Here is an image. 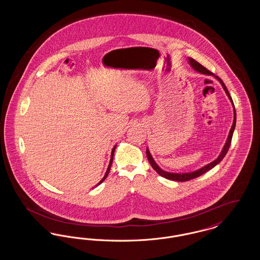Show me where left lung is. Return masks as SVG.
Instances as JSON below:
<instances>
[{"label": "left lung", "instance_id": "left-lung-1", "mask_svg": "<svg viewBox=\"0 0 260 260\" xmlns=\"http://www.w3.org/2000/svg\"><path fill=\"white\" fill-rule=\"evenodd\" d=\"M188 62H189V64L192 66V68H193L195 71H197L198 73L208 75V76H213L217 81H219V83H220V84H221V86H222L223 89L225 90V92H226L227 96L229 98L230 101H231V103H232V105H233V109H234V120H233V124H232V126H231L230 132H229L228 137H227V140H226V142H225V144H224V146H223L222 151H221V153L219 154V156H218L214 161H212L211 162H210V164L206 165L205 167H203V168L199 169V170L195 171V172L183 173H169V172H166V171L161 170V168L156 164V161H155V160L153 159V157L151 156V154H150V152H149V149H146L147 159H148L150 165L152 166V168L157 172V173H159L161 176H162V177H165V178H167V179H170V180H174V181H187V180H190V179L196 178V177H198L200 175H202V174L207 173L208 171H210V170H211L212 168H214L217 164H219L220 161H222L223 158L225 157V155H226V154H227V152H228V149L230 147L231 140H232V136H233V133H234V129H235L236 126L235 106H234L233 100L231 99V96H230V94H229V92H228L227 88L225 87V85H224L222 80H221L220 78H218L217 76H214V75L212 74L210 71H209L207 68H205L203 65H201V64H200L199 62L196 61V60H194V59H192V58H188Z\"/></svg>", "mask_w": 260, "mask_h": 260}]
</instances>
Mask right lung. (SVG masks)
<instances>
[{
    "instance_id": "right-lung-1",
    "label": "right lung",
    "mask_w": 260,
    "mask_h": 260,
    "mask_svg": "<svg viewBox=\"0 0 260 260\" xmlns=\"http://www.w3.org/2000/svg\"><path fill=\"white\" fill-rule=\"evenodd\" d=\"M116 147H117V145H115L114 146V148L112 149V152H111V159H110V162H109V166H108V168H107V171H106V173H105V175H104V177L99 181V183H98V185L99 186V184H101L104 180H105V178L107 177V175H108V173H109V172H110V169H111V165H112V161H113V156H114V152H115V149H116Z\"/></svg>"
}]
</instances>
